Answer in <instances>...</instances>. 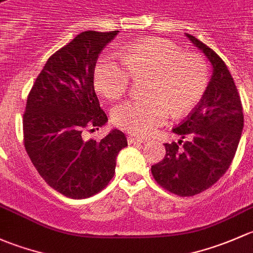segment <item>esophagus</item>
I'll use <instances>...</instances> for the list:
<instances>
[{
  "instance_id": "obj_1",
  "label": "esophagus",
  "mask_w": 253,
  "mask_h": 253,
  "mask_svg": "<svg viewBox=\"0 0 253 253\" xmlns=\"http://www.w3.org/2000/svg\"><path fill=\"white\" fill-rule=\"evenodd\" d=\"M141 142H145V140L141 139V137H134V136H129V137H127V144H129V145L141 144Z\"/></svg>"
}]
</instances>
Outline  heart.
Segmentation results:
<instances>
[{"instance_id": "b5f03b06", "label": "heart", "mask_w": 253, "mask_h": 253, "mask_svg": "<svg viewBox=\"0 0 253 253\" xmlns=\"http://www.w3.org/2000/svg\"><path fill=\"white\" fill-rule=\"evenodd\" d=\"M121 57L123 63L111 54L101 57L93 82L98 92L108 100H117L127 91L131 75H150V97L126 101L112 111V122L132 135H150L165 123L170 111L174 116L190 112L207 87L208 72L202 57L184 53L168 41H139L123 48Z\"/></svg>"}]
</instances>
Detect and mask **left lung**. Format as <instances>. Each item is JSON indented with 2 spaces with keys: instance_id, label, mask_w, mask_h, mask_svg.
Listing matches in <instances>:
<instances>
[{
  "instance_id": "left-lung-1",
  "label": "left lung",
  "mask_w": 253,
  "mask_h": 253,
  "mask_svg": "<svg viewBox=\"0 0 253 253\" xmlns=\"http://www.w3.org/2000/svg\"><path fill=\"white\" fill-rule=\"evenodd\" d=\"M185 35L207 57L212 75L199 106L173 129L180 135L178 144H165V158L151 168L161 186L183 197L200 194L222 178L244 127L243 106L228 67L212 48Z\"/></svg>"
}]
</instances>
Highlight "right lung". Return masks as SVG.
<instances>
[{
  "label": "right lung",
  "mask_w": 253,
  "mask_h": 253,
  "mask_svg": "<svg viewBox=\"0 0 253 253\" xmlns=\"http://www.w3.org/2000/svg\"><path fill=\"white\" fill-rule=\"evenodd\" d=\"M118 33L90 30L75 36L49 57L28 96L25 150L43 180L69 199L105 189L119 151L127 146L118 129L100 141L84 137L108 121L93 88V72L98 54Z\"/></svg>",
  "instance_id": "right-lung-1"
}]
</instances>
